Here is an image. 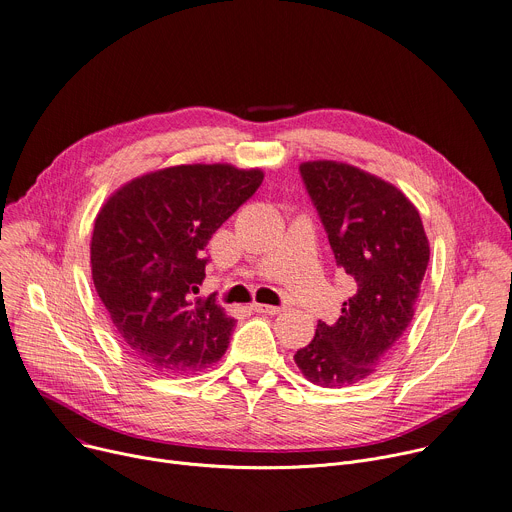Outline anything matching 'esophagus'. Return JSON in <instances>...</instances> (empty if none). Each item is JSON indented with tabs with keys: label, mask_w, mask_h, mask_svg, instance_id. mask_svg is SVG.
I'll use <instances>...</instances> for the list:
<instances>
[{
	"label": "esophagus",
	"mask_w": 512,
	"mask_h": 512,
	"mask_svg": "<svg viewBox=\"0 0 512 512\" xmlns=\"http://www.w3.org/2000/svg\"><path fill=\"white\" fill-rule=\"evenodd\" d=\"M252 309L256 313H266V315H276L282 311V307H274V305H262V303H252Z\"/></svg>",
	"instance_id": "obj_1"
}]
</instances>
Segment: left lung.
<instances>
[{
  "instance_id": "1",
  "label": "left lung",
  "mask_w": 512,
  "mask_h": 512,
  "mask_svg": "<svg viewBox=\"0 0 512 512\" xmlns=\"http://www.w3.org/2000/svg\"><path fill=\"white\" fill-rule=\"evenodd\" d=\"M299 173L356 295L333 325L317 323L295 362L313 384L342 388L368 378L407 331L429 242L415 205L374 175L331 160L305 162Z\"/></svg>"
}]
</instances>
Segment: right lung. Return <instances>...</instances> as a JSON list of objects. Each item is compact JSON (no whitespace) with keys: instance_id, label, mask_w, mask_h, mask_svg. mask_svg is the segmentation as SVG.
Listing matches in <instances>:
<instances>
[{"instance_id":"right-lung-1","label":"right lung","mask_w":512,"mask_h":512,"mask_svg":"<svg viewBox=\"0 0 512 512\" xmlns=\"http://www.w3.org/2000/svg\"><path fill=\"white\" fill-rule=\"evenodd\" d=\"M262 170L183 164L134 179L95 219V291L128 352L156 372H197L217 362L236 321L209 297L207 244L262 185Z\"/></svg>"}]
</instances>
